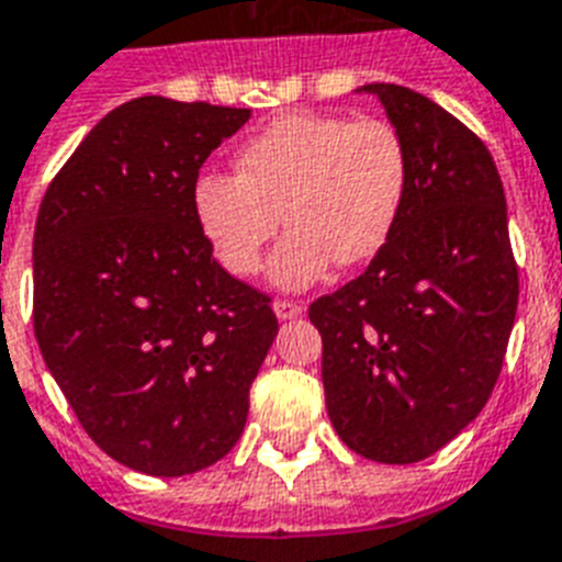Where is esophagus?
<instances>
[{
  "mask_svg": "<svg viewBox=\"0 0 562 562\" xmlns=\"http://www.w3.org/2000/svg\"><path fill=\"white\" fill-rule=\"evenodd\" d=\"M273 312H277L280 321H294V317L303 314V305L294 303V300H273Z\"/></svg>",
  "mask_w": 562,
  "mask_h": 562,
  "instance_id": "esophagus-1",
  "label": "esophagus"
}]
</instances>
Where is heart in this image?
<instances>
[{
	"instance_id": "1",
	"label": "heart",
	"mask_w": 562,
	"mask_h": 562,
	"mask_svg": "<svg viewBox=\"0 0 562 562\" xmlns=\"http://www.w3.org/2000/svg\"><path fill=\"white\" fill-rule=\"evenodd\" d=\"M236 167L195 181V222L225 271L254 277L285 216L291 234L271 259L280 289L375 259L407 202L409 155L384 117L294 112L250 138Z\"/></svg>"
}]
</instances>
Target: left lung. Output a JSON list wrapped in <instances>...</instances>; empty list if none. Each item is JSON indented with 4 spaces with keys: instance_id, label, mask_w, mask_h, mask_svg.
Wrapping results in <instances>:
<instances>
[{
    "instance_id": "obj_1",
    "label": "left lung",
    "mask_w": 562,
    "mask_h": 562,
    "mask_svg": "<svg viewBox=\"0 0 562 562\" xmlns=\"http://www.w3.org/2000/svg\"><path fill=\"white\" fill-rule=\"evenodd\" d=\"M409 155L398 227L358 280L308 305L326 409L363 459L413 464L482 413L503 372L519 277L503 178L462 121L369 83Z\"/></svg>"
}]
</instances>
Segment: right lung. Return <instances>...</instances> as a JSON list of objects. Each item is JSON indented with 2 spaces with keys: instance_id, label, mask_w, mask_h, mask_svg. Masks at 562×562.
<instances>
[{
  "instance_id": "1",
  "label": "right lung",
  "mask_w": 562,
  "mask_h": 562,
  "mask_svg": "<svg viewBox=\"0 0 562 562\" xmlns=\"http://www.w3.org/2000/svg\"><path fill=\"white\" fill-rule=\"evenodd\" d=\"M250 109L135 98L45 190L34 335L89 439L149 476L216 464L248 422L273 337L271 296L213 259L193 187Z\"/></svg>"
}]
</instances>
